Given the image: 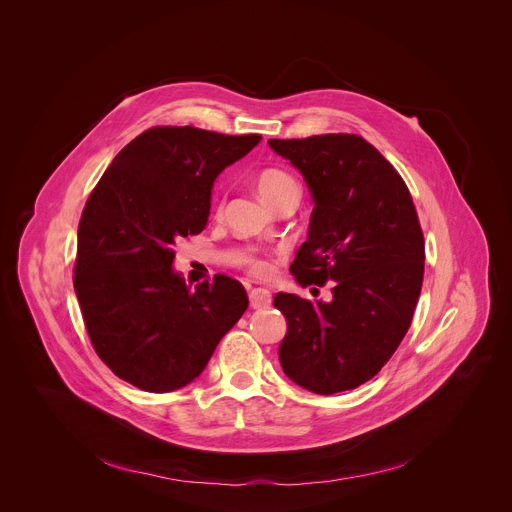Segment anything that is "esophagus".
Listing matches in <instances>:
<instances>
[{
  "label": "esophagus",
  "instance_id": "34e87169",
  "mask_svg": "<svg viewBox=\"0 0 512 512\" xmlns=\"http://www.w3.org/2000/svg\"><path fill=\"white\" fill-rule=\"evenodd\" d=\"M248 297H250V305L254 309H262V307H268L272 303V293L264 290V288H252Z\"/></svg>",
  "mask_w": 512,
  "mask_h": 512
}]
</instances>
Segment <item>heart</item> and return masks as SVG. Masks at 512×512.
I'll use <instances>...</instances> for the list:
<instances>
[{
    "label": "heart",
    "mask_w": 512,
    "mask_h": 512,
    "mask_svg": "<svg viewBox=\"0 0 512 512\" xmlns=\"http://www.w3.org/2000/svg\"><path fill=\"white\" fill-rule=\"evenodd\" d=\"M258 193L260 197L272 205L274 201H278L280 197H284L286 193L290 191H297V183L293 179L290 173H286L284 169H276V167H270V169H264L260 175H258ZM250 268L256 272V274H264L268 272V262L262 260V258H250L248 260Z\"/></svg>",
    "instance_id": "heart-1"
}]
</instances>
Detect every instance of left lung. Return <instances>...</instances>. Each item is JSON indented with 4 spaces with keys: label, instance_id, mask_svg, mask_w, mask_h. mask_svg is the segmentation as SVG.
Segmentation results:
<instances>
[{
    "label": "left lung",
    "instance_id": "1",
    "mask_svg": "<svg viewBox=\"0 0 512 512\" xmlns=\"http://www.w3.org/2000/svg\"><path fill=\"white\" fill-rule=\"evenodd\" d=\"M268 144L303 175L313 201L290 272L301 286L333 282L331 301L274 297L288 321L280 365L315 394L353 390L398 349L420 297L426 254L410 191L361 136Z\"/></svg>",
    "mask_w": 512,
    "mask_h": 512
}]
</instances>
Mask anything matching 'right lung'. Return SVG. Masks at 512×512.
I'll return each instance as SVG.
<instances>
[{
    "label": "right lung",
    "instance_id": "right-lung-1",
    "mask_svg": "<svg viewBox=\"0 0 512 512\" xmlns=\"http://www.w3.org/2000/svg\"><path fill=\"white\" fill-rule=\"evenodd\" d=\"M260 140L151 128L114 157L88 197L74 292L98 357L136 388L193 382L246 311V290L228 276L185 284L173 244L207 226L217 177Z\"/></svg>",
    "mask_w": 512,
    "mask_h": 512
}]
</instances>
